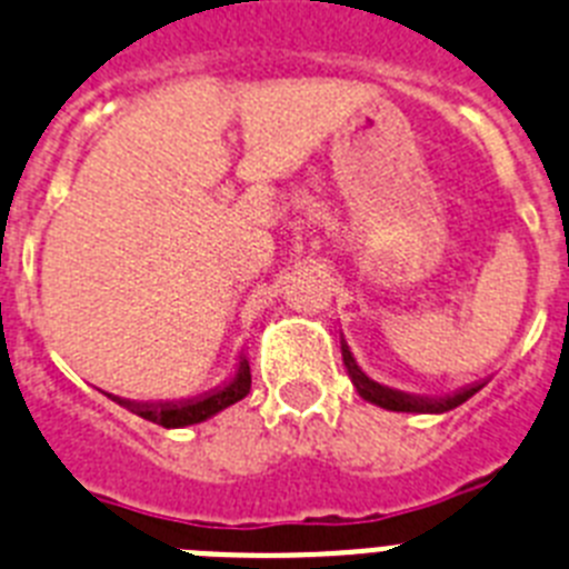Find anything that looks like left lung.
<instances>
[{
	"instance_id": "1",
	"label": "left lung",
	"mask_w": 569,
	"mask_h": 569,
	"mask_svg": "<svg viewBox=\"0 0 569 569\" xmlns=\"http://www.w3.org/2000/svg\"><path fill=\"white\" fill-rule=\"evenodd\" d=\"M342 357H345V366H348V373H351V382L357 386L359 397L373 406H382L388 411H435V415H443V411L455 409L460 402H466L475 391H480V386L472 388H463L458 391L455 397H443V400H420V397H409V395H400V391H391V388H382L377 386L373 380H368L366 373L359 371L357 362H353L351 351H348V345H342Z\"/></svg>"
}]
</instances>
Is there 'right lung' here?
Returning <instances> with one entry per match:
<instances>
[{"mask_svg":"<svg viewBox=\"0 0 569 569\" xmlns=\"http://www.w3.org/2000/svg\"><path fill=\"white\" fill-rule=\"evenodd\" d=\"M247 391H250V366L247 359H241L238 366L236 380L230 386H224L216 395H207L201 400L189 402H158V406H134V402H123L126 409H132L134 415H140L143 420H152V423L163 426V429H181V426L201 423L207 417L218 415L221 409L232 406V402L244 400Z\"/></svg>","mask_w":569,"mask_h":569,"instance_id":"add662e5","label":"right lung"}]
</instances>
